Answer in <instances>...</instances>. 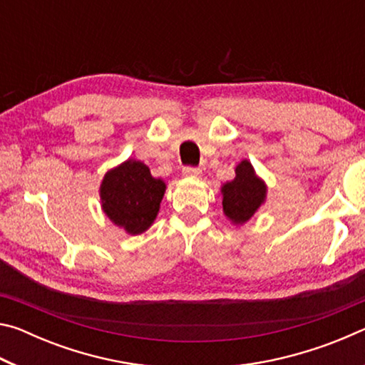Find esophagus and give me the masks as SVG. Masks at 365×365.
Listing matches in <instances>:
<instances>
[{
    "label": "esophagus",
    "mask_w": 365,
    "mask_h": 365,
    "mask_svg": "<svg viewBox=\"0 0 365 365\" xmlns=\"http://www.w3.org/2000/svg\"><path fill=\"white\" fill-rule=\"evenodd\" d=\"M183 175H187V177H200L201 175V169L187 165V168H183Z\"/></svg>",
    "instance_id": "esophagus-1"
}]
</instances>
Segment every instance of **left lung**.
I'll return each mask as SVG.
<instances>
[{
  "label": "left lung",
  "instance_id": "8db88e82",
  "mask_svg": "<svg viewBox=\"0 0 365 365\" xmlns=\"http://www.w3.org/2000/svg\"><path fill=\"white\" fill-rule=\"evenodd\" d=\"M265 185L257 178L250 160H242L235 169V178L222 187V206L233 224L250 220L265 200Z\"/></svg>",
  "mask_w": 365,
  "mask_h": 365
}]
</instances>
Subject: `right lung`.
<instances>
[{
    "mask_svg": "<svg viewBox=\"0 0 365 365\" xmlns=\"http://www.w3.org/2000/svg\"><path fill=\"white\" fill-rule=\"evenodd\" d=\"M165 183L151 175L148 165L128 159L103 178V211L130 235L143 233L156 219Z\"/></svg>",
    "mask_w": 365,
    "mask_h": 365,
    "instance_id": "right-lung-1",
    "label": "right lung"
}]
</instances>
